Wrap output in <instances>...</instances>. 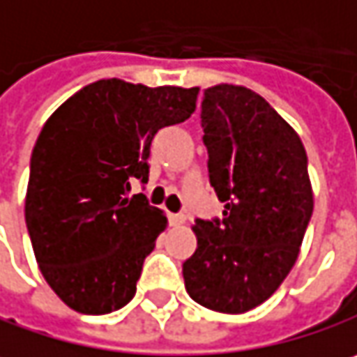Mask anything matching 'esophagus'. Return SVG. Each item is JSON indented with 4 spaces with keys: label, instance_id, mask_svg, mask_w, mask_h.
Returning a JSON list of instances; mask_svg holds the SVG:
<instances>
[{
    "label": "esophagus",
    "instance_id": "obj_1",
    "mask_svg": "<svg viewBox=\"0 0 357 357\" xmlns=\"http://www.w3.org/2000/svg\"><path fill=\"white\" fill-rule=\"evenodd\" d=\"M167 218H169V224H174V226H179V224L185 222V216H183L181 212H169Z\"/></svg>",
    "mask_w": 357,
    "mask_h": 357
}]
</instances>
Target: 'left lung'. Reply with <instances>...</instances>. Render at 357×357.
I'll use <instances>...</instances> for the list:
<instances>
[{
	"label": "left lung",
	"instance_id": "1",
	"mask_svg": "<svg viewBox=\"0 0 357 357\" xmlns=\"http://www.w3.org/2000/svg\"><path fill=\"white\" fill-rule=\"evenodd\" d=\"M199 119L224 212L196 218L185 291L212 311L244 313L266 301L297 261L313 214L307 153L283 116L244 86L206 89Z\"/></svg>",
	"mask_w": 357,
	"mask_h": 357
}]
</instances>
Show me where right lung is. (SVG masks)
I'll list each match as a JSON object with an SVG mask.
<instances>
[{"instance_id": "1", "label": "right lung", "mask_w": 357, "mask_h": 357, "mask_svg": "<svg viewBox=\"0 0 357 357\" xmlns=\"http://www.w3.org/2000/svg\"><path fill=\"white\" fill-rule=\"evenodd\" d=\"M198 89L86 84L42 127L30 159L26 226L54 293L78 313L105 315L135 297L143 261L167 218L131 183L149 179L159 129L196 111Z\"/></svg>"}]
</instances>
